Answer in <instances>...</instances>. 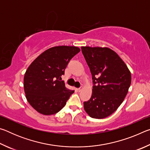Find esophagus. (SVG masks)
<instances>
[{"mask_svg":"<svg viewBox=\"0 0 150 150\" xmlns=\"http://www.w3.org/2000/svg\"><path fill=\"white\" fill-rule=\"evenodd\" d=\"M83 89V87H81L80 88H79L78 89H77V91H79V92H81V91H82Z\"/></svg>","mask_w":150,"mask_h":150,"instance_id":"1","label":"esophagus"}]
</instances>
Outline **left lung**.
<instances>
[{"label":"left lung","instance_id":"8db88e82","mask_svg":"<svg viewBox=\"0 0 150 150\" xmlns=\"http://www.w3.org/2000/svg\"><path fill=\"white\" fill-rule=\"evenodd\" d=\"M94 85L91 97L83 103L91 118L112 115L123 102L131 84V73L120 56L108 47L82 46Z\"/></svg>","mask_w":150,"mask_h":150}]
</instances>
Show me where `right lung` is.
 Segmentation results:
<instances>
[{"label":"right lung","mask_w":150,"mask_h":150,"mask_svg":"<svg viewBox=\"0 0 150 150\" xmlns=\"http://www.w3.org/2000/svg\"><path fill=\"white\" fill-rule=\"evenodd\" d=\"M79 47L59 45L49 48L33 61L24 77L28 102L39 113L52 115L64 107L74 91L65 87L62 79L71 58Z\"/></svg>","instance_id":"1"}]
</instances>
